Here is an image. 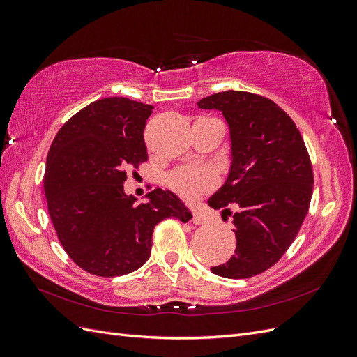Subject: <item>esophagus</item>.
Masks as SVG:
<instances>
[{"instance_id":"1","label":"esophagus","mask_w":357,"mask_h":357,"mask_svg":"<svg viewBox=\"0 0 357 357\" xmlns=\"http://www.w3.org/2000/svg\"><path fill=\"white\" fill-rule=\"evenodd\" d=\"M192 222L195 223V225H205V223L208 222V215L205 214L204 211H201V210H193Z\"/></svg>"}]
</instances>
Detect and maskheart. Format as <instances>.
<instances>
[{
    "mask_svg": "<svg viewBox=\"0 0 357 357\" xmlns=\"http://www.w3.org/2000/svg\"><path fill=\"white\" fill-rule=\"evenodd\" d=\"M215 183V172L208 165L185 167L172 172L169 185L188 198H195Z\"/></svg>",
    "mask_w": 357,
    "mask_h": 357,
    "instance_id": "obj_1",
    "label": "heart"
}]
</instances>
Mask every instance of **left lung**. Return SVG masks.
<instances>
[{
	"mask_svg": "<svg viewBox=\"0 0 357 357\" xmlns=\"http://www.w3.org/2000/svg\"><path fill=\"white\" fill-rule=\"evenodd\" d=\"M198 107L222 112L231 134L229 174L208 205L232 215L236 248L211 273L257 275L286 253L308 213L314 177L305 143L290 116L265 96L225 91ZM229 203L239 210L229 212Z\"/></svg>",
	"mask_w": 357,
	"mask_h": 357,
	"instance_id": "obj_1",
	"label": "left lung"
}]
</instances>
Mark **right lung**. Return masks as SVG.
<instances>
[{"instance_id": "add662e5", "label": "right lung", "mask_w": 357, "mask_h": 357, "mask_svg": "<svg viewBox=\"0 0 357 357\" xmlns=\"http://www.w3.org/2000/svg\"><path fill=\"white\" fill-rule=\"evenodd\" d=\"M152 110L123 96L98 100L67 121L49 149L45 197L52 223L73 262L93 275L135 271L152 253L160 220L192 219L169 190L149 192L146 204L123 190L126 171L147 160L143 132Z\"/></svg>"}]
</instances>
